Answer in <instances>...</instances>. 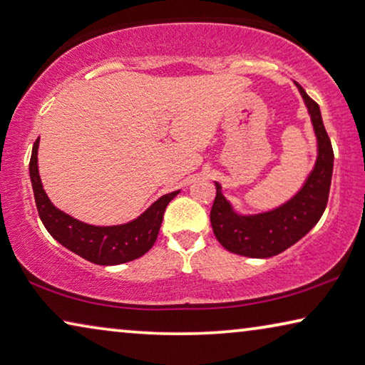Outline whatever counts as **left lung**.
Masks as SVG:
<instances>
[{
	"mask_svg": "<svg viewBox=\"0 0 365 365\" xmlns=\"http://www.w3.org/2000/svg\"><path fill=\"white\" fill-rule=\"evenodd\" d=\"M318 139V159L303 188L290 201L267 213L241 216L232 211L230 201L216 185V198L210 220L217 241L230 252L246 257L265 259L284 252L307 235L319 221L328 205L333 177V145L326 133L318 103L298 85Z\"/></svg>",
	"mask_w": 365,
	"mask_h": 365,
	"instance_id": "1",
	"label": "left lung"
}]
</instances>
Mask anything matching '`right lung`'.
<instances>
[{"label": "right lung", "mask_w": 365, "mask_h": 365, "mask_svg": "<svg viewBox=\"0 0 365 365\" xmlns=\"http://www.w3.org/2000/svg\"><path fill=\"white\" fill-rule=\"evenodd\" d=\"M37 148L39 139L34 143L29 162V175L37 211H39L42 225L46 226L56 241L90 262L98 265H118L139 259L154 246L159 235L162 220L167 205L177 197V192L160 197L144 211L138 220L119 226H91L75 217L65 215L51 203L43 192L42 182L37 168Z\"/></svg>", "instance_id": "add662e5"}]
</instances>
